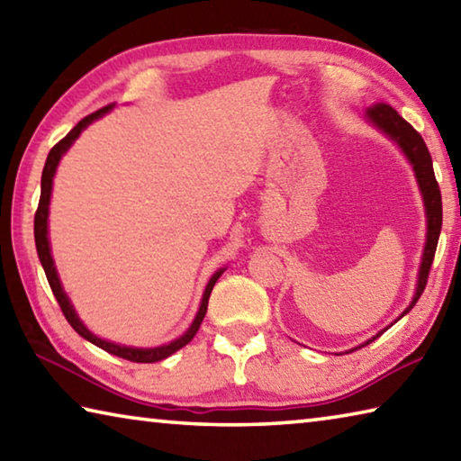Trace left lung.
Returning <instances> with one entry per match:
<instances>
[{
    "label": "left lung",
    "mask_w": 461,
    "mask_h": 461,
    "mask_svg": "<svg viewBox=\"0 0 461 461\" xmlns=\"http://www.w3.org/2000/svg\"><path fill=\"white\" fill-rule=\"evenodd\" d=\"M366 119L375 127L381 129L384 135H389L391 140L402 149V153H405L407 159L411 161V166H413V169H415L419 190H421V194H423V204H425V214H427V239H425L427 243L423 249L421 267H419L417 289H415L413 302H411L409 308L397 318V320H401L405 313L413 310V305L417 303L419 297H421L423 289L427 285V277H429L435 249H438V240H439V232H441V218H443L441 192H439V184H438V180H435V174H433L431 153H429V149H427L423 137L415 131L413 125H409L407 121L402 119L399 113L386 103H376V104H373V107H368ZM383 332H378L375 338H370V340H366L365 344H360L358 348H362V346H366L370 342H375ZM358 348H352V350H358Z\"/></svg>",
    "instance_id": "1"
}]
</instances>
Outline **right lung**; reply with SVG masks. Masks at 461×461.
<instances>
[{"label": "right lung", "instance_id": "1", "mask_svg": "<svg viewBox=\"0 0 461 461\" xmlns=\"http://www.w3.org/2000/svg\"><path fill=\"white\" fill-rule=\"evenodd\" d=\"M113 104H107V107H103L99 111L91 113V115H86L85 119H80L78 123L70 129V133L67 137H62V140L54 145L48 153L46 158V164L42 169V192H40V202H38V210H36V216H34V239H36V251L40 257V263H42L44 273H46V279L48 284H50L52 294L56 297V302H59L60 310L64 313V318L68 320V324L77 330V334H80L85 338V340L93 342L95 346H99L104 352L109 354H115L119 358H125V360H131V362H159L167 357H172L174 352H177L180 348H184L185 344H188L194 336H196L198 328L202 324V320L206 316V310H208V297L210 292H212V287L216 284V279L222 276L224 269H218L212 277H210L208 285L204 289V295H202V303H200V310L196 313V318H194L192 326L188 328V332L184 336L177 338V340L164 344V346H158V348H131V346H121L115 342H109V340H103V338L95 336L91 330H88L83 321L78 320L75 308H72V303L68 300V295L64 294V289L60 285V279H59V273H56L54 267V259L50 255V243H48V206H50V194H52V180H54V174H56V167H59V161L60 158L67 153V149L70 148L72 143H75L77 137L80 135V131L86 125H91L95 119L103 117L104 113L111 111Z\"/></svg>", "mask_w": 461, "mask_h": 461}]
</instances>
